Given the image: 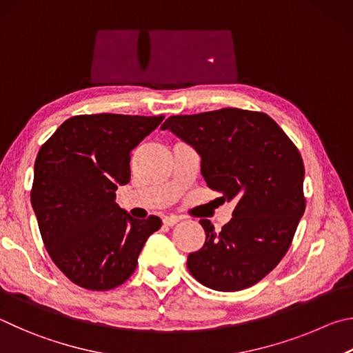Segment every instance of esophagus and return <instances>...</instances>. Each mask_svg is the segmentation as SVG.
Wrapping results in <instances>:
<instances>
[{
    "mask_svg": "<svg viewBox=\"0 0 353 353\" xmlns=\"http://www.w3.org/2000/svg\"><path fill=\"white\" fill-rule=\"evenodd\" d=\"M178 221H180V220H178V219L175 217V215H169V217H164V219H163V223H164L165 226H175V225L178 223Z\"/></svg>",
    "mask_w": 353,
    "mask_h": 353,
    "instance_id": "1",
    "label": "esophagus"
}]
</instances>
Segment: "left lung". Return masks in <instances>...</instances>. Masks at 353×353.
Here are the masks:
<instances>
[{"mask_svg":"<svg viewBox=\"0 0 353 353\" xmlns=\"http://www.w3.org/2000/svg\"><path fill=\"white\" fill-rule=\"evenodd\" d=\"M161 128L195 148L209 189L236 201L220 232L200 220L206 242L188 257L190 274L217 292L254 285L285 256L305 211L298 148L270 116L248 110L170 116Z\"/></svg>","mask_w":353,"mask_h":353,"instance_id":"1","label":"left lung"}]
</instances>
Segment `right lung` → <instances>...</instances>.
Listing matches in <instances>:
<instances>
[{"instance_id": "add662e5", "label": "right lung", "mask_w": 353, "mask_h": 353, "mask_svg": "<svg viewBox=\"0 0 353 353\" xmlns=\"http://www.w3.org/2000/svg\"><path fill=\"white\" fill-rule=\"evenodd\" d=\"M163 116L82 114L66 119L41 145L30 190L40 234L52 262L71 282L111 290L138 265L161 219H133L116 203L130 181V152Z\"/></svg>"}]
</instances>
